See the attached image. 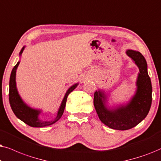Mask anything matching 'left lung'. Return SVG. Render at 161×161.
I'll return each mask as SVG.
<instances>
[{"mask_svg": "<svg viewBox=\"0 0 161 161\" xmlns=\"http://www.w3.org/2000/svg\"><path fill=\"white\" fill-rule=\"evenodd\" d=\"M126 53L139 69L136 91L129 102L110 107L105 91L99 89L94 93V107L101 121L117 130H130L138 125L149 113L152 104L153 87L144 57L139 51L130 49L126 51Z\"/></svg>", "mask_w": 161, "mask_h": 161, "instance_id": "8db88e82", "label": "left lung"}]
</instances>
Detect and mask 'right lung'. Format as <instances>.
Masks as SVG:
<instances>
[{
  "mask_svg": "<svg viewBox=\"0 0 161 161\" xmlns=\"http://www.w3.org/2000/svg\"><path fill=\"white\" fill-rule=\"evenodd\" d=\"M24 48L25 46H23L22 49H21V51H20V53H19L20 57L22 54ZM19 64H20V61L18 62V63L16 64V65L12 69L9 79V93H8V96H9V104L11 108H12L14 115L19 119H20L21 121L24 122L25 124H28V125L32 127H47V126H50L51 124L56 123V122L60 119L63 114L68 96L78 86L79 83H76V84L73 85L72 86H70L68 89L63 101H62V103L58 109V111H57V116H56L55 119L53 121H42V120L39 119V115L42 113V110H39V109L32 108L28 105V104H25L23 102L22 98L20 97V94H19L18 91V89H17L16 70Z\"/></svg>",
  "mask_w": 161,
  "mask_h": 161,
  "instance_id": "add662e5",
  "label": "right lung"
}]
</instances>
